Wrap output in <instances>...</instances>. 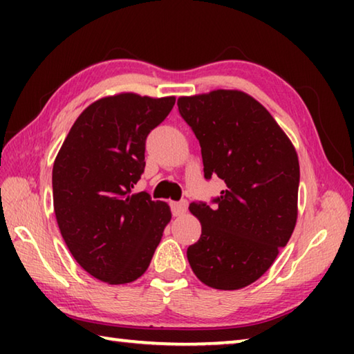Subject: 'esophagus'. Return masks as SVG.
<instances>
[{
  "mask_svg": "<svg viewBox=\"0 0 354 354\" xmlns=\"http://www.w3.org/2000/svg\"><path fill=\"white\" fill-rule=\"evenodd\" d=\"M187 206H189L187 200H181V201L171 203V214L175 215V217H179V215H183V214L187 212Z\"/></svg>",
  "mask_w": 354,
  "mask_h": 354,
  "instance_id": "1",
  "label": "esophagus"
}]
</instances>
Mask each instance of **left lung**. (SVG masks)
<instances>
[{
  "label": "left lung",
  "mask_w": 354,
  "mask_h": 354,
  "mask_svg": "<svg viewBox=\"0 0 354 354\" xmlns=\"http://www.w3.org/2000/svg\"><path fill=\"white\" fill-rule=\"evenodd\" d=\"M178 109L200 142L205 178L226 184L212 206L189 207L201 223L189 263L209 287L242 289L270 268L295 227L297 151L270 112L243 92L181 97Z\"/></svg>",
  "instance_id": "1"
}]
</instances>
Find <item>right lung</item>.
I'll return each mask as SVG.
<instances>
[{
    "instance_id": "obj_1",
    "label": "right lung",
    "mask_w": 354,
    "mask_h": 354,
    "mask_svg": "<svg viewBox=\"0 0 354 354\" xmlns=\"http://www.w3.org/2000/svg\"><path fill=\"white\" fill-rule=\"evenodd\" d=\"M175 97L120 93L95 101L71 127L53 165V201L76 262L107 284L140 278L171 218L164 201L131 195L145 170V142Z\"/></svg>"
}]
</instances>
